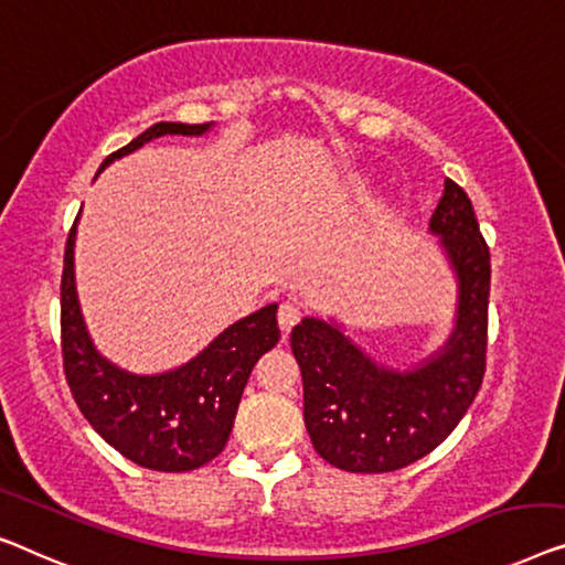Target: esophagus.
Returning a JSON list of instances; mask_svg holds the SVG:
<instances>
[{
  "instance_id": "obj_1",
  "label": "esophagus",
  "mask_w": 565,
  "mask_h": 565,
  "mask_svg": "<svg viewBox=\"0 0 565 565\" xmlns=\"http://www.w3.org/2000/svg\"><path fill=\"white\" fill-rule=\"evenodd\" d=\"M298 321H300V306H298V302H292V300L280 302V308H277V323H280V329L290 331Z\"/></svg>"
}]
</instances>
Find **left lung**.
Returning <instances> with one entry per match:
<instances>
[{"instance_id": "left-lung-1", "label": "left lung", "mask_w": 565, "mask_h": 565, "mask_svg": "<svg viewBox=\"0 0 565 565\" xmlns=\"http://www.w3.org/2000/svg\"><path fill=\"white\" fill-rule=\"evenodd\" d=\"M430 232L459 280L454 333L430 359L390 370L321 318H302L290 333L308 436L337 469L382 473L423 459L451 436L484 380L492 265L469 195L454 181L444 185Z\"/></svg>"}]
</instances>
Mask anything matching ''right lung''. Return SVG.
Returning a JSON list of instances; mask_svg holds the SVG:
<instances>
[{"label":"right lung","instance_id":"obj_1","mask_svg":"<svg viewBox=\"0 0 565 565\" xmlns=\"http://www.w3.org/2000/svg\"><path fill=\"white\" fill-rule=\"evenodd\" d=\"M209 125L160 121L102 162L135 152L162 135H203ZM96 173V175H99ZM76 224L65 242L61 277L63 372L78 411L111 448L152 471H191L224 451L252 366L280 339L277 302L228 326L199 356L162 374L119 370L96 351L73 277Z\"/></svg>","mask_w":565,"mask_h":565}]
</instances>
